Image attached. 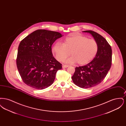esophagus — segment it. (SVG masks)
Segmentation results:
<instances>
[{
	"instance_id": "esophagus-1",
	"label": "esophagus",
	"mask_w": 126,
	"mask_h": 126,
	"mask_svg": "<svg viewBox=\"0 0 126 126\" xmlns=\"http://www.w3.org/2000/svg\"><path fill=\"white\" fill-rule=\"evenodd\" d=\"M69 66L68 65H64L62 66V68H66V67H67Z\"/></svg>"
}]
</instances>
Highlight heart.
<instances>
[{
	"mask_svg": "<svg viewBox=\"0 0 126 126\" xmlns=\"http://www.w3.org/2000/svg\"><path fill=\"white\" fill-rule=\"evenodd\" d=\"M98 49V44L92 39L80 34H75L57 42L53 46L52 52L56 59L62 61L70 54L72 56L66 63H76L84 65L88 63L95 56Z\"/></svg>",
	"mask_w": 126,
	"mask_h": 126,
	"instance_id": "obj_1",
	"label": "heart"
}]
</instances>
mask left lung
<instances>
[{
  "instance_id": "1",
  "label": "left lung",
  "mask_w": 126,
  "mask_h": 126,
  "mask_svg": "<svg viewBox=\"0 0 126 126\" xmlns=\"http://www.w3.org/2000/svg\"><path fill=\"white\" fill-rule=\"evenodd\" d=\"M89 33L96 41L98 49L95 58L85 66L76 67L72 77L74 84L82 88H89L100 84L109 71L112 61V49L106 40L93 31Z\"/></svg>"
}]
</instances>
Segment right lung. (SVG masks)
I'll return each mask as SVG.
<instances>
[{"instance_id": "1", "label": "right lung", "mask_w": 126, "mask_h": 126, "mask_svg": "<svg viewBox=\"0 0 126 126\" xmlns=\"http://www.w3.org/2000/svg\"><path fill=\"white\" fill-rule=\"evenodd\" d=\"M62 36L60 32L40 29L26 36L19 44L16 65L25 84L42 90L51 85L62 65L53 56L51 46Z\"/></svg>"}]
</instances>
